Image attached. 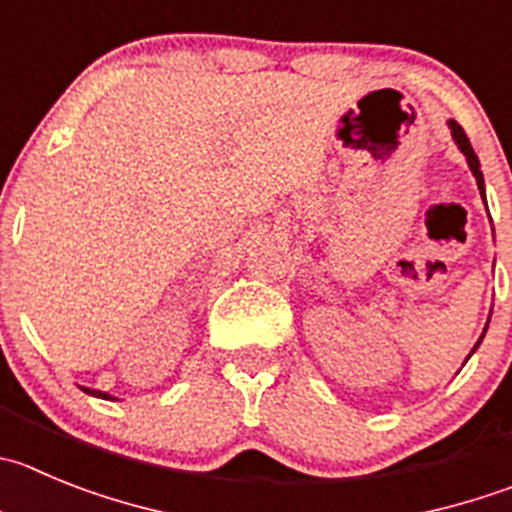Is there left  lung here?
<instances>
[{"label": "left lung", "instance_id": "left-lung-1", "mask_svg": "<svg viewBox=\"0 0 512 512\" xmlns=\"http://www.w3.org/2000/svg\"><path fill=\"white\" fill-rule=\"evenodd\" d=\"M447 126H450V131H452V141H455L457 148H460L462 154H465L467 166H470L472 176H475V181H477V189H480V194H482V202H485V179H482L480 159H477V154H475V151H472L470 138H467V133L462 131V126L457 121H447ZM485 207H487V202H485ZM487 323H490V318H487ZM485 331H487V326H485ZM485 331H482V336L477 338V343H475V348H472V351H470V356L477 351V346H480V343H482V338H485ZM470 356H467V358H470ZM467 358H465V361H467Z\"/></svg>", "mask_w": 512, "mask_h": 512}]
</instances>
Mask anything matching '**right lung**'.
Segmentation results:
<instances>
[{
    "label": "right lung",
    "mask_w": 512,
    "mask_h": 512,
    "mask_svg": "<svg viewBox=\"0 0 512 512\" xmlns=\"http://www.w3.org/2000/svg\"><path fill=\"white\" fill-rule=\"evenodd\" d=\"M80 389H83L85 394H90V396H98V399H113V401H116V396L105 394V391H98V389H88V386H80Z\"/></svg>",
    "instance_id": "right-lung-1"
}]
</instances>
